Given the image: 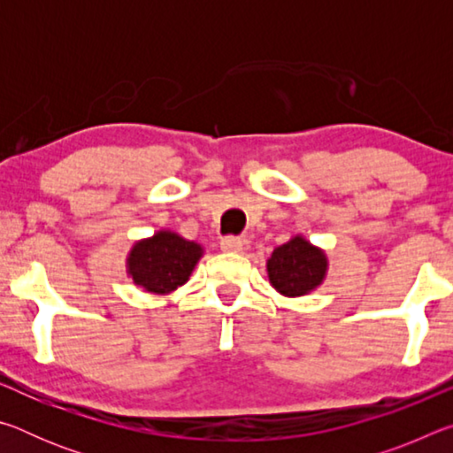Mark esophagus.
Here are the masks:
<instances>
[{"mask_svg": "<svg viewBox=\"0 0 453 453\" xmlns=\"http://www.w3.org/2000/svg\"><path fill=\"white\" fill-rule=\"evenodd\" d=\"M243 245H245V240L240 235H226V237H221V242H219L221 250L234 251V254H235V251H242Z\"/></svg>", "mask_w": 453, "mask_h": 453, "instance_id": "34e87169", "label": "esophagus"}]
</instances>
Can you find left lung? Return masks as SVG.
Here are the masks:
<instances>
[{
	"mask_svg": "<svg viewBox=\"0 0 453 453\" xmlns=\"http://www.w3.org/2000/svg\"><path fill=\"white\" fill-rule=\"evenodd\" d=\"M327 259L316 245L303 237H291L288 243L273 250L267 259V275L280 294L297 297L310 294L326 278Z\"/></svg>",
	"mask_w": 453,
	"mask_h": 453,
	"instance_id": "obj_1",
	"label": "left lung"
}]
</instances>
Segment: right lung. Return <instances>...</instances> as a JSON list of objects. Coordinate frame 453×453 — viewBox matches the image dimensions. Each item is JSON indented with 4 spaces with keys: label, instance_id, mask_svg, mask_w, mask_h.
<instances>
[{
    "label": "right lung",
    "instance_id": "obj_1",
    "mask_svg": "<svg viewBox=\"0 0 453 453\" xmlns=\"http://www.w3.org/2000/svg\"><path fill=\"white\" fill-rule=\"evenodd\" d=\"M202 254L199 243L173 232H157L134 245L127 257V273L145 291L170 294L189 280Z\"/></svg>",
    "mask_w": 453,
    "mask_h": 453
}]
</instances>
